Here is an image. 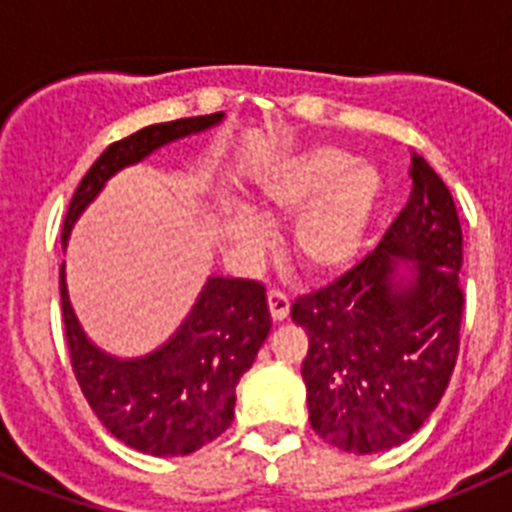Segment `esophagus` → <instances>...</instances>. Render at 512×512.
Here are the masks:
<instances>
[{
  "label": "esophagus",
  "instance_id": "obj_1",
  "mask_svg": "<svg viewBox=\"0 0 512 512\" xmlns=\"http://www.w3.org/2000/svg\"><path fill=\"white\" fill-rule=\"evenodd\" d=\"M266 300H269V312L271 318L277 320H284L289 315V297L284 295V292H279V289H269V295H266Z\"/></svg>",
  "mask_w": 512,
  "mask_h": 512
}]
</instances>
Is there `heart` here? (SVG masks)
<instances>
[{
  "label": "heart",
  "mask_w": 512,
  "mask_h": 512,
  "mask_svg": "<svg viewBox=\"0 0 512 512\" xmlns=\"http://www.w3.org/2000/svg\"><path fill=\"white\" fill-rule=\"evenodd\" d=\"M382 171L336 146H307L274 158L256 174L248 210L230 207L223 230L243 248L261 243L259 220L298 215L289 256L310 277H336L359 256L382 202Z\"/></svg>",
  "instance_id": "heart-1"
}]
</instances>
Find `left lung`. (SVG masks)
Returning a JSON list of instances; mask_svg holds the SVG:
<instances>
[{"instance_id": "1", "label": "left lung", "mask_w": 512, "mask_h": 512, "mask_svg": "<svg viewBox=\"0 0 512 512\" xmlns=\"http://www.w3.org/2000/svg\"><path fill=\"white\" fill-rule=\"evenodd\" d=\"M410 179L408 205L382 243L292 305L310 341L302 379L312 431L351 454L408 441L441 402L459 356V215L418 153ZM402 263L411 264L408 275Z\"/></svg>"}]
</instances>
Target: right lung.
Wrapping results in <instances>:
<instances>
[{
    "instance_id": "obj_1",
    "label": "right lung",
    "mask_w": 512,
    "mask_h": 512,
    "mask_svg": "<svg viewBox=\"0 0 512 512\" xmlns=\"http://www.w3.org/2000/svg\"><path fill=\"white\" fill-rule=\"evenodd\" d=\"M223 112L148 125L112 143L71 197L63 220L66 248L74 223L104 184L158 148L223 122ZM66 266V264H63ZM61 266L63 330L76 382L102 425L130 449L151 456H187L233 423L235 387L251 369L271 330L264 284L210 277L174 336L138 359H120L84 333Z\"/></svg>"
}]
</instances>
